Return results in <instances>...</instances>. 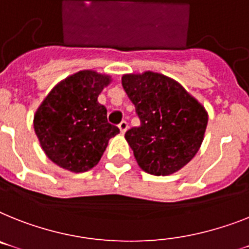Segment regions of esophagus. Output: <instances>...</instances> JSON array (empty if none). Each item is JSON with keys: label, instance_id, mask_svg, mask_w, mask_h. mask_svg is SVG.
I'll list each match as a JSON object with an SVG mask.
<instances>
[{"label": "esophagus", "instance_id": "34e87169", "mask_svg": "<svg viewBox=\"0 0 249 249\" xmlns=\"http://www.w3.org/2000/svg\"><path fill=\"white\" fill-rule=\"evenodd\" d=\"M118 128H120V131H121V133H124L127 131V128H128V123L126 122V121H122V122L120 123V124H118Z\"/></svg>", "mask_w": 249, "mask_h": 249}]
</instances>
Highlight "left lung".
I'll return each mask as SVG.
<instances>
[{"label": "left lung", "instance_id": "8db88e82", "mask_svg": "<svg viewBox=\"0 0 249 249\" xmlns=\"http://www.w3.org/2000/svg\"><path fill=\"white\" fill-rule=\"evenodd\" d=\"M122 86L141 121L124 135L140 168L153 176L182 169L200 150L206 109L176 80L153 71L123 75Z\"/></svg>", "mask_w": 249, "mask_h": 249}]
</instances>
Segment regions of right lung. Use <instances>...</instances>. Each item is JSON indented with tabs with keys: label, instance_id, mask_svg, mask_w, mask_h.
I'll list each match as a JSON object with an SVG mask.
<instances>
[{
	"label": "right lung",
	"instance_id": "right-lung-1",
	"mask_svg": "<svg viewBox=\"0 0 249 249\" xmlns=\"http://www.w3.org/2000/svg\"><path fill=\"white\" fill-rule=\"evenodd\" d=\"M110 76L84 70L51 90L34 116V131L47 157L58 166L81 173L99 163L109 139L120 133L98 102Z\"/></svg>",
	"mask_w": 249,
	"mask_h": 249
}]
</instances>
